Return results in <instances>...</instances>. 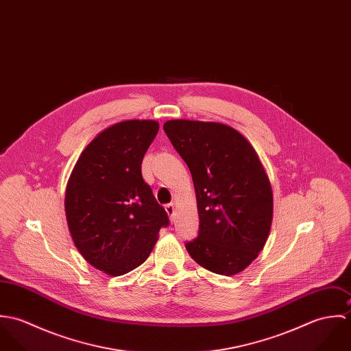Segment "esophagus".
Here are the masks:
<instances>
[{
    "instance_id": "34e87169",
    "label": "esophagus",
    "mask_w": 351,
    "mask_h": 351,
    "mask_svg": "<svg viewBox=\"0 0 351 351\" xmlns=\"http://www.w3.org/2000/svg\"><path fill=\"white\" fill-rule=\"evenodd\" d=\"M165 209H166L167 215L170 216V219L173 220V217H174V210H176V205H174V202H169V204H166Z\"/></svg>"
}]
</instances>
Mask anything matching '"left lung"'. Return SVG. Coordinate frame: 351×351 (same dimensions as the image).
<instances>
[{
  "label": "left lung",
  "instance_id": "obj_1",
  "mask_svg": "<svg viewBox=\"0 0 351 351\" xmlns=\"http://www.w3.org/2000/svg\"><path fill=\"white\" fill-rule=\"evenodd\" d=\"M163 130L196 189L200 227L186 250L212 273L242 271L263 249L273 217L271 186L256 152L220 123L170 120Z\"/></svg>",
  "mask_w": 351,
  "mask_h": 351
}]
</instances>
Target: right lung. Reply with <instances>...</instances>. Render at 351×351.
<instances>
[{"mask_svg":"<svg viewBox=\"0 0 351 351\" xmlns=\"http://www.w3.org/2000/svg\"><path fill=\"white\" fill-rule=\"evenodd\" d=\"M154 120L117 123L82 151L70 176L64 209L75 247L96 269L121 276L150 255L169 216L142 176L156 136Z\"/></svg>","mask_w":351,"mask_h":351,"instance_id":"1","label":"right lung"}]
</instances>
